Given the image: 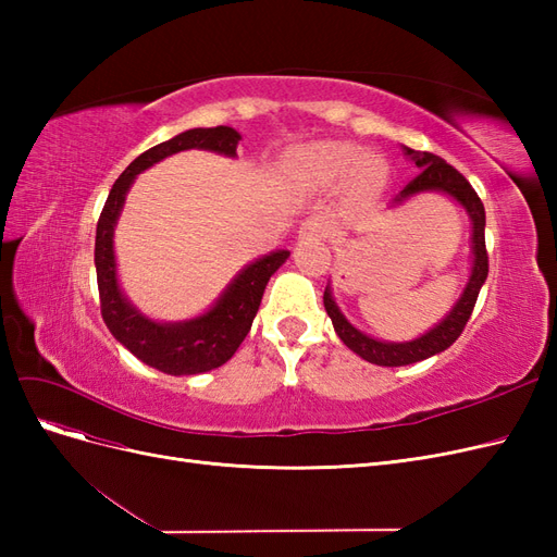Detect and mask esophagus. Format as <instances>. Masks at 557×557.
<instances>
[{
	"label": "esophagus",
	"mask_w": 557,
	"mask_h": 557,
	"mask_svg": "<svg viewBox=\"0 0 557 557\" xmlns=\"http://www.w3.org/2000/svg\"><path fill=\"white\" fill-rule=\"evenodd\" d=\"M299 239H325L330 234V225L327 221H323V218H309V221H305L299 225Z\"/></svg>",
	"instance_id": "obj_1"
}]
</instances>
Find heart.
Wrapping results in <instances>:
<instances>
[{
    "mask_svg": "<svg viewBox=\"0 0 557 557\" xmlns=\"http://www.w3.org/2000/svg\"><path fill=\"white\" fill-rule=\"evenodd\" d=\"M288 174L309 190H332L342 183L348 205H364L383 185V162L348 141H315L288 156Z\"/></svg>",
    "mask_w": 557,
    "mask_h": 557,
    "instance_id": "b5f03b06",
    "label": "heart"
}]
</instances>
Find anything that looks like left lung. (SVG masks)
I'll return each instance as SVG.
<instances>
[{"label":"left lung","instance_id":"8db88e82","mask_svg":"<svg viewBox=\"0 0 557 557\" xmlns=\"http://www.w3.org/2000/svg\"><path fill=\"white\" fill-rule=\"evenodd\" d=\"M401 148H404V156L416 162L420 174L393 199V207L404 205L409 197H416L420 193H442V195H448L453 201H458L471 221V272H469L465 290L458 297V301L453 305V309L434 327H430L425 334L416 336L411 342H381V339H374V336L364 334L356 325H350L348 318L342 313V309L336 307L332 288L327 283L323 301H325L327 315L332 318L334 332L339 334V339L352 352H358L362 360L379 367L413 364L420 360H428L436 356V352L453 346V342L462 334L471 311H474L476 297L487 278L485 209L481 205L479 195L474 193V188H471L469 181L458 170H453V166L440 156L423 153V150H413L407 146Z\"/></svg>","mask_w":557,"mask_h":557}]
</instances>
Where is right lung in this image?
I'll return each mask as SVG.
<instances>
[{"label": "right lung", "mask_w": 557, "mask_h": 557, "mask_svg": "<svg viewBox=\"0 0 557 557\" xmlns=\"http://www.w3.org/2000/svg\"><path fill=\"white\" fill-rule=\"evenodd\" d=\"M239 141L242 134L237 129L218 125L185 129L176 134L174 139L148 148L146 153L129 162L127 170L117 176L107 197L102 215H99L95 267L102 318L111 334L132 356H137L148 367L158 369V372L172 376H193L225 364L246 339L252 318H256L260 309L267 283L274 276L276 269L290 258V250L278 248L246 264L205 313L188 320H176V323H160V320L148 318L144 311L134 307L132 299L123 293L121 281H117L113 248L117 218H121L134 178L146 172L148 166L190 148L211 150V153L225 158H237Z\"/></svg>", "instance_id": "1"}]
</instances>
